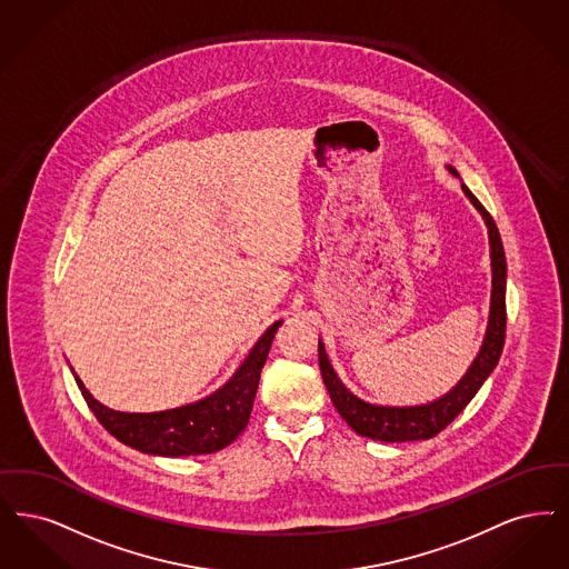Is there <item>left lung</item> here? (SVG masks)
<instances>
[{
  "mask_svg": "<svg viewBox=\"0 0 569 569\" xmlns=\"http://www.w3.org/2000/svg\"><path fill=\"white\" fill-rule=\"evenodd\" d=\"M451 173L457 176L453 167ZM468 199L482 213L487 228H489V243H491V269H493V292H491V316L487 337L480 347L475 365L466 372V377L457 386L442 396L440 400L423 405V407H409V409H393V407H375L366 405L356 398L347 387L342 386L326 358L323 345H318L319 370L323 386L330 393L335 409L339 410L342 419L351 430L381 442H407V440H428L436 433L442 432L468 402L477 396L478 389L485 379L493 372L500 360L503 339H506V256L501 246L500 230L496 227L491 213L482 207L477 197L463 186Z\"/></svg>",
  "mask_w": 569,
  "mask_h": 569,
  "instance_id": "1",
  "label": "left lung"
}]
</instances>
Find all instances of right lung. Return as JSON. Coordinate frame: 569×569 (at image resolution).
Listing matches in <instances>:
<instances>
[{"mask_svg":"<svg viewBox=\"0 0 569 569\" xmlns=\"http://www.w3.org/2000/svg\"><path fill=\"white\" fill-rule=\"evenodd\" d=\"M279 326L281 321H274L262 339L253 345L248 360L227 386L201 402L182 409L118 412L99 405L78 377L76 383L97 421L122 445H129L141 453L164 457L216 453L237 440V436L248 428L260 370L267 362Z\"/></svg>","mask_w":569,"mask_h":569,"instance_id":"obj_1","label":"right lung"}]
</instances>
